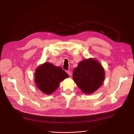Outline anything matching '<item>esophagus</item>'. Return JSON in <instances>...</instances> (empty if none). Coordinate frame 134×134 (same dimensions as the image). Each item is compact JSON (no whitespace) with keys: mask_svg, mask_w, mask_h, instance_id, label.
<instances>
[{"mask_svg":"<svg viewBox=\"0 0 134 134\" xmlns=\"http://www.w3.org/2000/svg\"><path fill=\"white\" fill-rule=\"evenodd\" d=\"M67 73L68 74V75L69 76H71V72L70 71H67Z\"/></svg>","mask_w":134,"mask_h":134,"instance_id":"esophagus-1","label":"esophagus"}]
</instances>
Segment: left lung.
I'll use <instances>...</instances> for the list:
<instances>
[{"instance_id":"obj_1","label":"left lung","mask_w":134,"mask_h":134,"mask_svg":"<svg viewBox=\"0 0 134 134\" xmlns=\"http://www.w3.org/2000/svg\"><path fill=\"white\" fill-rule=\"evenodd\" d=\"M72 78L77 86L86 94H91L102 86L104 70L101 64L93 59H86L78 64Z\"/></svg>"}]
</instances>
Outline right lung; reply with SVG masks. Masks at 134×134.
I'll return each mask as SVG.
<instances>
[{
  "instance_id": "right-lung-1",
  "label": "right lung",
  "mask_w": 134,
  "mask_h": 134,
  "mask_svg": "<svg viewBox=\"0 0 134 134\" xmlns=\"http://www.w3.org/2000/svg\"><path fill=\"white\" fill-rule=\"evenodd\" d=\"M69 76L62 68L46 62L36 69L35 82L38 90L50 94L57 90L60 82Z\"/></svg>"
}]
</instances>
